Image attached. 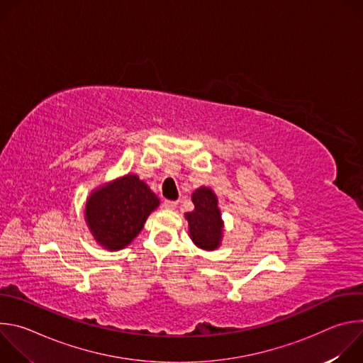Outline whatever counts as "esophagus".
Segmentation results:
<instances>
[{"label": "esophagus", "mask_w": 363, "mask_h": 363, "mask_svg": "<svg viewBox=\"0 0 363 363\" xmlns=\"http://www.w3.org/2000/svg\"><path fill=\"white\" fill-rule=\"evenodd\" d=\"M177 205H178L177 201H169V199L164 201V208H167V210H175Z\"/></svg>", "instance_id": "obj_1"}]
</instances>
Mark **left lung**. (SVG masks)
<instances>
[{
	"label": "left lung",
	"mask_w": 363,
	"mask_h": 363,
	"mask_svg": "<svg viewBox=\"0 0 363 363\" xmlns=\"http://www.w3.org/2000/svg\"><path fill=\"white\" fill-rule=\"evenodd\" d=\"M195 210L185 217L189 224L192 241L203 250H214L223 237L221 213L217 206V196L210 188H199L192 194Z\"/></svg>",
	"instance_id": "8db88e82"
}]
</instances>
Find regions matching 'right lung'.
<instances>
[{
    "label": "right lung",
    "mask_w": 363,
    "mask_h": 363,
    "mask_svg": "<svg viewBox=\"0 0 363 363\" xmlns=\"http://www.w3.org/2000/svg\"><path fill=\"white\" fill-rule=\"evenodd\" d=\"M158 205V196L145 182L136 175H126L90 195L86 220L99 244L108 250H121L140 233Z\"/></svg>",
    "instance_id": "add662e5"
}]
</instances>
